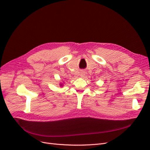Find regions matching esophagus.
Wrapping results in <instances>:
<instances>
[{
    "instance_id": "obj_1",
    "label": "esophagus",
    "mask_w": 150,
    "mask_h": 150,
    "mask_svg": "<svg viewBox=\"0 0 150 150\" xmlns=\"http://www.w3.org/2000/svg\"><path fill=\"white\" fill-rule=\"evenodd\" d=\"M86 75V72L84 71H82L81 72H80V76L81 77H84V76Z\"/></svg>"
}]
</instances>
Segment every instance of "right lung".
<instances>
[{
  "label": "right lung",
  "instance_id": "obj_1",
  "mask_svg": "<svg viewBox=\"0 0 150 150\" xmlns=\"http://www.w3.org/2000/svg\"><path fill=\"white\" fill-rule=\"evenodd\" d=\"M59 85H60L61 87H62V86H63V84H62V83H60Z\"/></svg>",
  "mask_w": 150,
  "mask_h": 150
}]
</instances>
